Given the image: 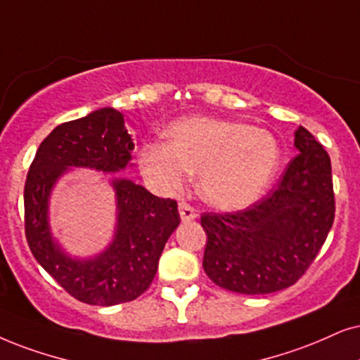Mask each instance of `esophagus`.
Returning a JSON list of instances; mask_svg holds the SVG:
<instances>
[{"label": "esophagus", "mask_w": 360, "mask_h": 360, "mask_svg": "<svg viewBox=\"0 0 360 360\" xmlns=\"http://www.w3.org/2000/svg\"><path fill=\"white\" fill-rule=\"evenodd\" d=\"M179 216L183 221H193L198 217V212H195V209L191 206V204L181 201L179 202Z\"/></svg>", "instance_id": "34e87169"}]
</instances>
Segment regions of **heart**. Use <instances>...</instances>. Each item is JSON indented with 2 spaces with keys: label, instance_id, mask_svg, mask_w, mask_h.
<instances>
[{
  "label": "heart",
  "instance_id": "obj_1",
  "mask_svg": "<svg viewBox=\"0 0 360 360\" xmlns=\"http://www.w3.org/2000/svg\"><path fill=\"white\" fill-rule=\"evenodd\" d=\"M167 136L141 148L143 174L165 191L179 189L189 172L199 174V193L217 209L256 202L282 161L276 136L248 122L195 116L176 122Z\"/></svg>",
  "mask_w": 360,
  "mask_h": 360
}]
</instances>
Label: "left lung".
<instances>
[{
	"instance_id": "left-lung-1",
	"label": "left lung",
	"mask_w": 360,
	"mask_h": 360,
	"mask_svg": "<svg viewBox=\"0 0 360 360\" xmlns=\"http://www.w3.org/2000/svg\"><path fill=\"white\" fill-rule=\"evenodd\" d=\"M299 154L279 184L244 211L202 214L207 234L202 267L214 284L239 294H271L295 284L334 222L330 158L299 126Z\"/></svg>"
}]
</instances>
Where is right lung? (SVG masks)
<instances>
[{
  "mask_svg": "<svg viewBox=\"0 0 360 360\" xmlns=\"http://www.w3.org/2000/svg\"><path fill=\"white\" fill-rule=\"evenodd\" d=\"M133 149L124 116L115 108H101L54 127L30 166L25 184L26 240L43 269L81 302L116 306L139 297L151 285L162 249L181 222L176 201L115 177L116 229L103 252L72 257L53 238L49 198L59 177L71 167L120 172L133 166Z\"/></svg>",
  "mask_w": 360,
  "mask_h": 360,
  "instance_id": "add662e5",
  "label": "right lung"
}]
</instances>
